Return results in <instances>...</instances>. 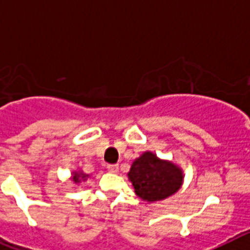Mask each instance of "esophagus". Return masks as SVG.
I'll return each instance as SVG.
<instances>
[{"label": "esophagus", "mask_w": 250, "mask_h": 250, "mask_svg": "<svg viewBox=\"0 0 250 250\" xmlns=\"http://www.w3.org/2000/svg\"><path fill=\"white\" fill-rule=\"evenodd\" d=\"M107 171L113 172V173H117L119 171V166L118 164H107L106 166Z\"/></svg>", "instance_id": "esophagus-1"}]
</instances>
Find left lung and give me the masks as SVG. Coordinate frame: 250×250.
Instances as JSON below:
<instances>
[{
  "instance_id": "8db88e82",
  "label": "left lung",
  "mask_w": 250,
  "mask_h": 250,
  "mask_svg": "<svg viewBox=\"0 0 250 250\" xmlns=\"http://www.w3.org/2000/svg\"><path fill=\"white\" fill-rule=\"evenodd\" d=\"M128 178L140 198L157 202L178 191L184 174L177 166L160 160L155 154L147 151L132 163Z\"/></svg>"
}]
</instances>
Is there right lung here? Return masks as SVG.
<instances>
[{
	"label": "right lung",
	"mask_w": 250,
	"mask_h": 250,
	"mask_svg": "<svg viewBox=\"0 0 250 250\" xmlns=\"http://www.w3.org/2000/svg\"><path fill=\"white\" fill-rule=\"evenodd\" d=\"M87 174L82 173V172H74V177H73V180H74V182H79L82 178H86Z\"/></svg>",
	"instance_id": "1"
}]
</instances>
